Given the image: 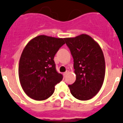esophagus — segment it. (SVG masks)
<instances>
[{
  "label": "esophagus",
  "mask_w": 123,
  "mask_h": 123,
  "mask_svg": "<svg viewBox=\"0 0 123 123\" xmlns=\"http://www.w3.org/2000/svg\"><path fill=\"white\" fill-rule=\"evenodd\" d=\"M68 73V71H66L65 72H64V73H63V76H65L66 74H67Z\"/></svg>",
  "instance_id": "obj_1"
}]
</instances>
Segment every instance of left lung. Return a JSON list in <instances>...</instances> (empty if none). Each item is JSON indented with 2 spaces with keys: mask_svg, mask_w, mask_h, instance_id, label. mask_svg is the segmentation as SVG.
<instances>
[{
  "mask_svg": "<svg viewBox=\"0 0 123 123\" xmlns=\"http://www.w3.org/2000/svg\"><path fill=\"white\" fill-rule=\"evenodd\" d=\"M65 41L73 58L76 80L68 87L80 100L92 99L98 93L105 75L103 53L97 43L88 35L66 38Z\"/></svg>",
  "mask_w": 123,
  "mask_h": 123,
  "instance_id": "1",
  "label": "left lung"
}]
</instances>
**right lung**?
<instances>
[{"instance_id":"right-lung-1","label":"right lung","mask_w":123,"mask_h":123,"mask_svg":"<svg viewBox=\"0 0 123 123\" xmlns=\"http://www.w3.org/2000/svg\"><path fill=\"white\" fill-rule=\"evenodd\" d=\"M65 43V38L46 35L36 37L27 43L18 65L20 82L27 96L42 101L52 95L55 85L63 79L53 59Z\"/></svg>"}]
</instances>
